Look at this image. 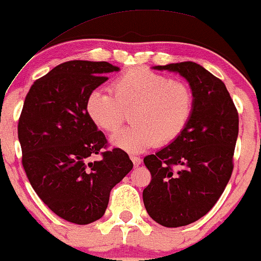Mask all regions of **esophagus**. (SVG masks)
<instances>
[{
  "instance_id": "obj_1",
  "label": "esophagus",
  "mask_w": 261,
  "mask_h": 261,
  "mask_svg": "<svg viewBox=\"0 0 261 261\" xmlns=\"http://www.w3.org/2000/svg\"><path fill=\"white\" fill-rule=\"evenodd\" d=\"M130 160L133 161V165L136 167H138L140 164H142V159L138 158V156H130Z\"/></svg>"
}]
</instances>
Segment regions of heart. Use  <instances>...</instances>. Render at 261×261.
Returning a JSON list of instances; mask_svg holds the SVG:
<instances>
[{
	"instance_id": "heart-1",
	"label": "heart",
	"mask_w": 261,
	"mask_h": 261,
	"mask_svg": "<svg viewBox=\"0 0 261 261\" xmlns=\"http://www.w3.org/2000/svg\"><path fill=\"white\" fill-rule=\"evenodd\" d=\"M112 91L94 89L85 100V110L97 127L113 132L123 122L124 110L132 109L133 124L111 137L113 146L130 154L155 143H171L185 130L192 116L191 89L146 68H133L119 75Z\"/></svg>"
}]
</instances>
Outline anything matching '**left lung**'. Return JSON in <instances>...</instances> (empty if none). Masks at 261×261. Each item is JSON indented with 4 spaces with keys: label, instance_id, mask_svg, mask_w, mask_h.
<instances>
[{
    "label": "left lung",
    "instance_id": "left-lung-1",
    "mask_svg": "<svg viewBox=\"0 0 261 261\" xmlns=\"http://www.w3.org/2000/svg\"><path fill=\"white\" fill-rule=\"evenodd\" d=\"M152 68L178 73L192 89L193 111L185 130L144 158L151 173L143 191L146 211L165 227H180L206 215L225 191L233 170L238 112L223 82L200 64Z\"/></svg>",
    "mask_w": 261,
    "mask_h": 261
}]
</instances>
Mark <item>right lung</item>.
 I'll return each instance as SVG.
<instances>
[{"label": "right lung", "instance_id": "right-lung-1", "mask_svg": "<svg viewBox=\"0 0 261 261\" xmlns=\"http://www.w3.org/2000/svg\"><path fill=\"white\" fill-rule=\"evenodd\" d=\"M118 70L109 62L58 64L34 82L18 122L21 164L30 185L57 216L76 225L101 219L111 189L133 168L118 148L91 161L107 140L88 116L85 100L109 79L107 73Z\"/></svg>", "mask_w": 261, "mask_h": 261}]
</instances>
